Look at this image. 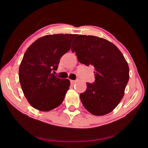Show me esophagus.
<instances>
[{"instance_id":"esophagus-1","label":"esophagus","mask_w":148,"mask_h":148,"mask_svg":"<svg viewBox=\"0 0 148 148\" xmlns=\"http://www.w3.org/2000/svg\"><path fill=\"white\" fill-rule=\"evenodd\" d=\"M76 80H71V83L72 85L75 84H76Z\"/></svg>"}]
</instances>
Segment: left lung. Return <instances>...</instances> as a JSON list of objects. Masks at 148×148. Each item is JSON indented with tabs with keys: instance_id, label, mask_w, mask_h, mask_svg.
Instances as JSON below:
<instances>
[{
	"instance_id": "left-lung-1",
	"label": "left lung",
	"mask_w": 148,
	"mask_h": 148,
	"mask_svg": "<svg viewBox=\"0 0 148 148\" xmlns=\"http://www.w3.org/2000/svg\"><path fill=\"white\" fill-rule=\"evenodd\" d=\"M72 43V51L86 66L95 68V81L87 83L79 95L87 111L104 116L116 108L124 96L129 79V68L123 55L112 42L95 36L77 34Z\"/></svg>"
}]
</instances>
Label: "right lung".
I'll list each match as a JSON object with an SVG mask.
<instances>
[{"label":"right lung","mask_w":148,"mask_h":148,"mask_svg":"<svg viewBox=\"0 0 148 148\" xmlns=\"http://www.w3.org/2000/svg\"><path fill=\"white\" fill-rule=\"evenodd\" d=\"M76 36L46 35L33 42L25 53L19 66V82L25 97L35 109L50 111L63 102L71 82L58 78L53 73Z\"/></svg>","instance_id":"right-lung-1"}]
</instances>
